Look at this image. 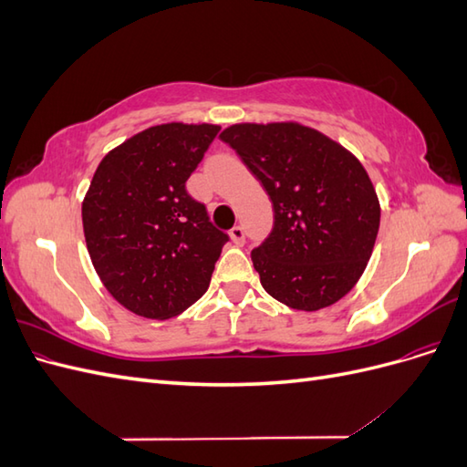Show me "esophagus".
Segmentation results:
<instances>
[{
    "instance_id": "1",
    "label": "esophagus",
    "mask_w": 467,
    "mask_h": 467,
    "mask_svg": "<svg viewBox=\"0 0 467 467\" xmlns=\"http://www.w3.org/2000/svg\"><path fill=\"white\" fill-rule=\"evenodd\" d=\"M230 237H232V242L235 245H244L245 244V232H244L242 225H234V228L230 230Z\"/></svg>"
}]
</instances>
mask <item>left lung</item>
I'll use <instances>...</instances> for the list:
<instances>
[{
  "instance_id": "1",
  "label": "left lung",
  "mask_w": 467,
  "mask_h": 467,
  "mask_svg": "<svg viewBox=\"0 0 467 467\" xmlns=\"http://www.w3.org/2000/svg\"><path fill=\"white\" fill-rule=\"evenodd\" d=\"M220 138L273 201V230L251 251L263 288L304 312L341 300L362 276L379 228V202L362 163L296 122L234 124Z\"/></svg>"
}]
</instances>
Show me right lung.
Returning a JSON list of instances; mask_svg holds the SVG:
<instances>
[{
	"label": "right lung",
	"mask_w": 467,
	"mask_h": 467,
	"mask_svg": "<svg viewBox=\"0 0 467 467\" xmlns=\"http://www.w3.org/2000/svg\"><path fill=\"white\" fill-rule=\"evenodd\" d=\"M220 126L160 124L99 163L81 206L91 263L112 298L136 316L169 319L208 290L230 237L187 192Z\"/></svg>",
	"instance_id": "right-lung-1"
}]
</instances>
